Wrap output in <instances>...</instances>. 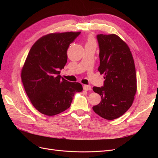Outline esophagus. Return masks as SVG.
Here are the masks:
<instances>
[{
	"label": "esophagus",
	"instance_id": "esophagus-1",
	"mask_svg": "<svg viewBox=\"0 0 158 158\" xmlns=\"http://www.w3.org/2000/svg\"><path fill=\"white\" fill-rule=\"evenodd\" d=\"M83 88L85 91L92 90V86H91V85H84L83 86Z\"/></svg>",
	"mask_w": 158,
	"mask_h": 158
}]
</instances>
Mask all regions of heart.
<instances>
[{
	"label": "heart",
	"mask_w": 158,
	"mask_h": 158,
	"mask_svg": "<svg viewBox=\"0 0 158 158\" xmlns=\"http://www.w3.org/2000/svg\"><path fill=\"white\" fill-rule=\"evenodd\" d=\"M92 42H95V41H94V38H93V37H89V38H88V40L87 44H88V43H92Z\"/></svg>",
	"instance_id": "heart-1"
}]
</instances>
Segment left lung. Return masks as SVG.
I'll return each mask as SVG.
<instances>
[{
	"mask_svg": "<svg viewBox=\"0 0 158 158\" xmlns=\"http://www.w3.org/2000/svg\"><path fill=\"white\" fill-rule=\"evenodd\" d=\"M103 86L93 88L102 102L93 107L95 113L107 120L120 117L132 106L136 92V75L130 49L114 34L97 35Z\"/></svg>",
	"mask_w": 158,
	"mask_h": 158,
	"instance_id": "obj_1",
	"label": "left lung"
}]
</instances>
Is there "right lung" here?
<instances>
[{
    "label": "right lung",
    "mask_w": 158,
    "mask_h": 158,
    "mask_svg": "<svg viewBox=\"0 0 158 158\" xmlns=\"http://www.w3.org/2000/svg\"><path fill=\"white\" fill-rule=\"evenodd\" d=\"M81 32L51 33L41 37L27 55L21 78L34 107L42 114L55 115L70 107L76 93L82 92L78 82L61 78L60 70L67 62L66 51Z\"/></svg>",
    "instance_id": "obj_1"
}]
</instances>
